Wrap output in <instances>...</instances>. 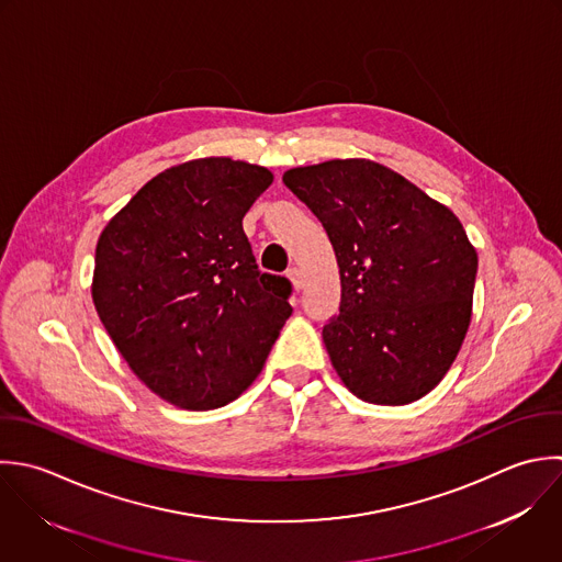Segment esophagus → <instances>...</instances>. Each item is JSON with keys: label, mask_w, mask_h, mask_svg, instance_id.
I'll use <instances>...</instances> for the list:
<instances>
[{"label": "esophagus", "mask_w": 562, "mask_h": 562, "mask_svg": "<svg viewBox=\"0 0 562 562\" xmlns=\"http://www.w3.org/2000/svg\"><path fill=\"white\" fill-rule=\"evenodd\" d=\"M286 276H289V280L293 282V286L300 291V289H302V282H304V280H302V271H300L297 267H289V269H286Z\"/></svg>", "instance_id": "1"}]
</instances>
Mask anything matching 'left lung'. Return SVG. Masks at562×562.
I'll list each match as a JSON object with an SVG mask.
<instances>
[{"mask_svg":"<svg viewBox=\"0 0 562 562\" xmlns=\"http://www.w3.org/2000/svg\"><path fill=\"white\" fill-rule=\"evenodd\" d=\"M282 181L337 256L341 304L322 335L344 385L374 405L429 394L471 324L477 251L460 218L370 159L300 166Z\"/></svg>","mask_w":562,"mask_h":562,"instance_id":"1","label":"left lung"}]
</instances>
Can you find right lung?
Wrapping results in <instances>:
<instances>
[{
	"label": "right lung",
	"instance_id": "obj_1",
	"mask_svg": "<svg viewBox=\"0 0 562 562\" xmlns=\"http://www.w3.org/2000/svg\"><path fill=\"white\" fill-rule=\"evenodd\" d=\"M273 175L203 157L153 177L106 223L91 297L137 379L192 412L236 401L293 313L291 282L262 273L243 216Z\"/></svg>",
	"mask_w": 562,
	"mask_h": 562
}]
</instances>
